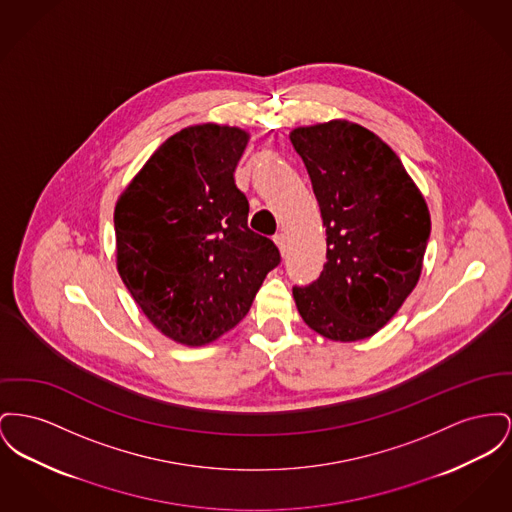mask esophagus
I'll return each instance as SVG.
<instances>
[{
  "label": "esophagus",
  "mask_w": 512,
  "mask_h": 512,
  "mask_svg": "<svg viewBox=\"0 0 512 512\" xmlns=\"http://www.w3.org/2000/svg\"><path fill=\"white\" fill-rule=\"evenodd\" d=\"M272 240L276 243V247L280 249V253L284 255V251H286V236L284 234H276Z\"/></svg>",
  "instance_id": "esophagus-1"
}]
</instances>
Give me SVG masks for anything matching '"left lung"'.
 I'll use <instances>...</instances> for the list:
<instances>
[{
	"mask_svg": "<svg viewBox=\"0 0 512 512\" xmlns=\"http://www.w3.org/2000/svg\"><path fill=\"white\" fill-rule=\"evenodd\" d=\"M323 226L327 263L294 288L303 323L334 342L381 331L420 280L431 216L400 158L373 131L348 120L296 127Z\"/></svg>",
	"mask_w": 512,
	"mask_h": 512,
	"instance_id": "8db88e82",
	"label": "left lung"
}]
</instances>
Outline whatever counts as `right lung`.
Wrapping results in <instances>:
<instances>
[{"label": "right lung", "instance_id": "add662e5", "mask_svg": "<svg viewBox=\"0 0 512 512\" xmlns=\"http://www.w3.org/2000/svg\"><path fill=\"white\" fill-rule=\"evenodd\" d=\"M249 143L241 127L189 125L168 137L121 191L116 267L152 325L183 346H207L247 315L280 263L247 228L234 180Z\"/></svg>", "mask_w": 512, "mask_h": 512}]
</instances>
